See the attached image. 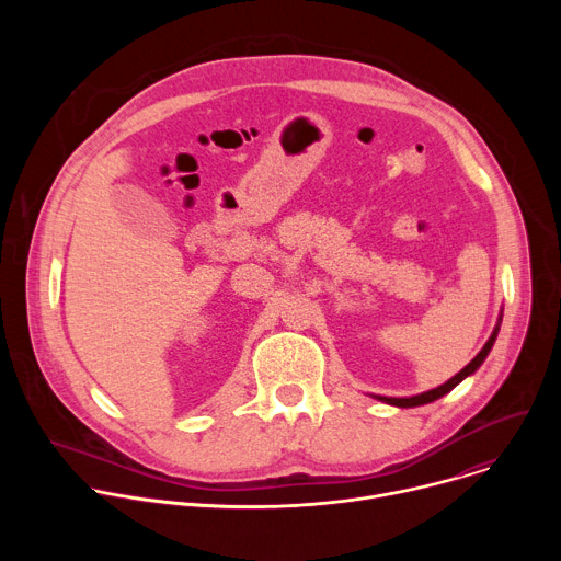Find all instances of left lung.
<instances>
[{"instance_id":"left-lung-1","label":"left lung","mask_w":561,"mask_h":561,"mask_svg":"<svg viewBox=\"0 0 561 561\" xmlns=\"http://www.w3.org/2000/svg\"><path fill=\"white\" fill-rule=\"evenodd\" d=\"M500 319H502V317H500ZM497 331H500V324L495 327V331H493L491 340L484 344V348L474 355V359H472L468 366H463L455 377H450L446 383H442V386H437V388H433V390H428V392L415 394V397H379V394H377V399H381V402H386V404H390V407H399V409H413V407H422V404L435 402V399H439V397H444L446 392H450L461 379H466L468 375H472L479 366L484 364V359L489 357V353H491V348H493V344H495V340H497Z\"/></svg>"}]
</instances>
